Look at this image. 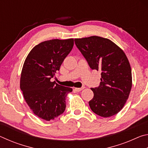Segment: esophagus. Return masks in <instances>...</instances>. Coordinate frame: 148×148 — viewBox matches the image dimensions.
<instances>
[{
  "label": "esophagus",
  "instance_id": "obj_1",
  "mask_svg": "<svg viewBox=\"0 0 148 148\" xmlns=\"http://www.w3.org/2000/svg\"><path fill=\"white\" fill-rule=\"evenodd\" d=\"M85 88L84 87H80V88H74L75 91H76L77 92H79V91H81L82 90H83Z\"/></svg>",
  "mask_w": 148,
  "mask_h": 148
}]
</instances>
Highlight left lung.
<instances>
[{
  "label": "left lung",
  "instance_id": "1",
  "mask_svg": "<svg viewBox=\"0 0 148 148\" xmlns=\"http://www.w3.org/2000/svg\"><path fill=\"white\" fill-rule=\"evenodd\" d=\"M75 44L92 70L101 71V82L91 88L94 97L89 102L92 112L104 117L113 116L128 99L132 73L123 51L110 40L92 36L74 39Z\"/></svg>",
  "mask_w": 148,
  "mask_h": 148
}]
</instances>
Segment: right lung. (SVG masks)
Listing matches in <instances>:
<instances>
[{"label": "right lung", "mask_w": 148, "mask_h": 148, "mask_svg": "<svg viewBox=\"0 0 148 148\" xmlns=\"http://www.w3.org/2000/svg\"><path fill=\"white\" fill-rule=\"evenodd\" d=\"M74 46V39L47 40L34 46L25 61L20 88L36 116L46 121L61 115L72 88L51 82Z\"/></svg>", "instance_id": "obj_1"}]
</instances>
